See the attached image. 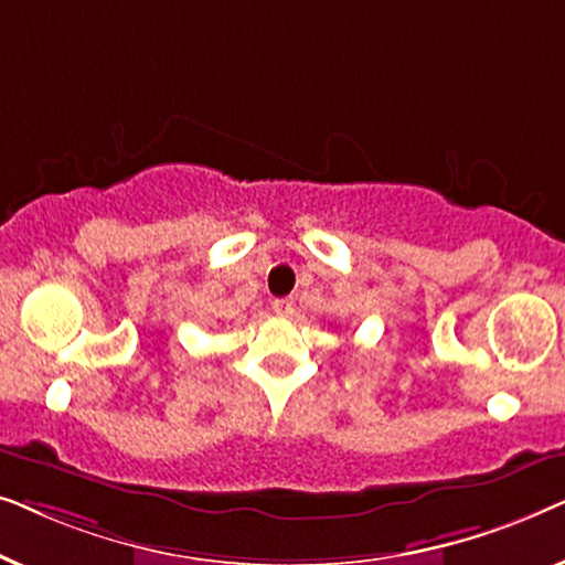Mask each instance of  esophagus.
Masks as SVG:
<instances>
[{
    "label": "esophagus",
    "instance_id": "34e87169",
    "mask_svg": "<svg viewBox=\"0 0 565 565\" xmlns=\"http://www.w3.org/2000/svg\"><path fill=\"white\" fill-rule=\"evenodd\" d=\"M273 311L277 316H282V319H290V316L296 313V300H292V298H277V300H273Z\"/></svg>",
    "mask_w": 565,
    "mask_h": 565
}]
</instances>
